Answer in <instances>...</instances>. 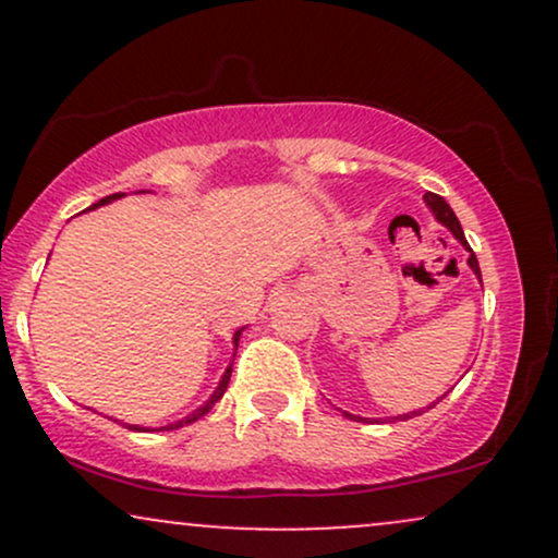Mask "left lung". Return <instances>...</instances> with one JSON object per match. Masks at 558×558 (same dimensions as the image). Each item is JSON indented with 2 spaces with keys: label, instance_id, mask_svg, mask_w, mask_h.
Here are the masks:
<instances>
[{
  "label": "left lung",
  "instance_id": "8db88e82",
  "mask_svg": "<svg viewBox=\"0 0 558 558\" xmlns=\"http://www.w3.org/2000/svg\"><path fill=\"white\" fill-rule=\"evenodd\" d=\"M425 202H427V207L433 209L435 220L444 222V226L453 233V239H457V241L462 243V246L466 248V252H470V259H466V265H470V267H472V272H475L477 278H480V265H477L475 252H472L470 243H466V239H464V230H462V226H459V220H457V215H453V209L448 207V204H446V198H444V196H438V194H425ZM480 283H483V280H480ZM427 409H430V407H427ZM343 414H345V417H349V420L364 422V417H356V414H349V412H343ZM417 414H422V409H420V412L399 414V417H393V420H409V417H417Z\"/></svg>",
  "mask_w": 558,
  "mask_h": 558
}]
</instances>
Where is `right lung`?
<instances>
[{"mask_svg": "<svg viewBox=\"0 0 558 558\" xmlns=\"http://www.w3.org/2000/svg\"><path fill=\"white\" fill-rule=\"evenodd\" d=\"M120 196H125V194H112V196H105V198H99V202H96L92 209L101 207V204H110V202H114V198H120ZM241 330H243V328H241ZM241 330H235V336H233V343H235V349H239V338H241ZM230 373H233V364H230V367L226 369V375H222L220 386L215 388V393L209 396V399L204 401L202 407L196 409V412H191L189 417H183V420H178V422H170V425H165V427H141V425H128V427H131V430H138V433H155V430H178V427H183V425H191V422H196L198 417H204V414H207L209 409H213L215 403L222 399V393H226V388H228V383H230ZM120 425H123V422H120Z\"/></svg>", "mask_w": 558, "mask_h": 558, "instance_id": "obj_1", "label": "right lung"}]
</instances>
